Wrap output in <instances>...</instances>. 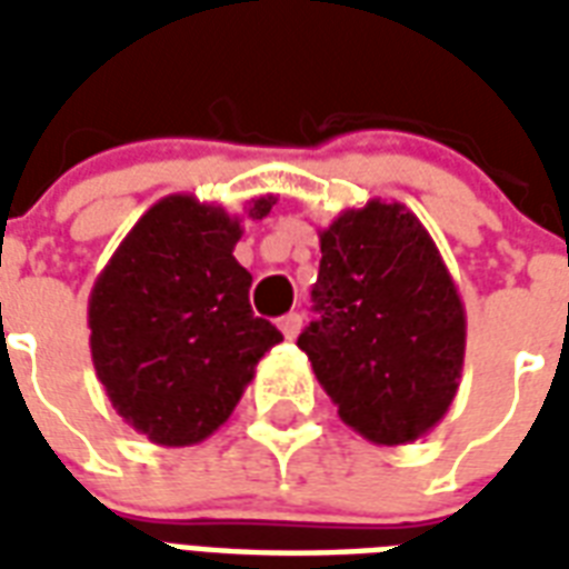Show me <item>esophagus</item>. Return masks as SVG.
Returning <instances> with one entry per match:
<instances>
[{
  "mask_svg": "<svg viewBox=\"0 0 569 569\" xmlns=\"http://www.w3.org/2000/svg\"><path fill=\"white\" fill-rule=\"evenodd\" d=\"M277 326H280L283 338H289V341H292V338L301 332V313H286V317H280V322H277Z\"/></svg>",
  "mask_w": 569,
  "mask_h": 569,
  "instance_id": "esophagus-1",
  "label": "esophagus"
}]
</instances>
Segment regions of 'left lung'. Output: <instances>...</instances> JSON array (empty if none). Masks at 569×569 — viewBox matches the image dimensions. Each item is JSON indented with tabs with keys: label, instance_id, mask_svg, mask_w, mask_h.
Segmentation results:
<instances>
[{
	"label": "left lung",
	"instance_id": "obj_1",
	"mask_svg": "<svg viewBox=\"0 0 569 569\" xmlns=\"http://www.w3.org/2000/svg\"><path fill=\"white\" fill-rule=\"evenodd\" d=\"M320 313L298 347L347 427L375 445L427 436L451 408L466 310L439 247L406 203L375 198L320 231Z\"/></svg>",
	"mask_w": 569,
	"mask_h": 569
}]
</instances>
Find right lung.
Wrapping results in <instances>:
<instances>
[{"instance_id": "1", "label": "right lung", "mask_w": 569, "mask_h": 569, "mask_svg": "<svg viewBox=\"0 0 569 569\" xmlns=\"http://www.w3.org/2000/svg\"><path fill=\"white\" fill-rule=\"evenodd\" d=\"M273 194L249 200L264 219ZM240 216L167 194L118 243L88 298L91 359L109 402L163 448L210 439L259 359L283 341L249 308L252 273L234 259Z\"/></svg>"}]
</instances>
